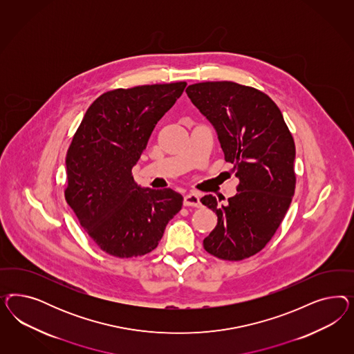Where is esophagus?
I'll return each mask as SVG.
<instances>
[{
    "label": "esophagus",
    "mask_w": 354,
    "mask_h": 354,
    "mask_svg": "<svg viewBox=\"0 0 354 354\" xmlns=\"http://www.w3.org/2000/svg\"><path fill=\"white\" fill-rule=\"evenodd\" d=\"M184 206H192V207H201V201L197 193H188L184 196Z\"/></svg>",
    "instance_id": "1"
}]
</instances>
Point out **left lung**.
<instances>
[{"instance_id":"8db88e82","label":"left lung","mask_w":354,"mask_h":354,"mask_svg":"<svg viewBox=\"0 0 354 354\" xmlns=\"http://www.w3.org/2000/svg\"><path fill=\"white\" fill-rule=\"evenodd\" d=\"M213 124L225 162L239 178L237 193L221 204L213 194L201 203L218 223L204 239L205 250L241 261L266 247L295 194V141L277 104L263 92L234 82H205L185 89Z\"/></svg>"}]
</instances>
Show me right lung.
I'll return each instance as SVG.
<instances>
[{
    "mask_svg": "<svg viewBox=\"0 0 354 354\" xmlns=\"http://www.w3.org/2000/svg\"><path fill=\"white\" fill-rule=\"evenodd\" d=\"M185 82L114 89L88 107L66 154L64 197L86 234L107 254L131 258L156 249L182 209L183 196L142 188L132 167Z\"/></svg>",
    "mask_w": 354,
    "mask_h": 354,
    "instance_id": "1",
    "label": "right lung"
}]
</instances>
